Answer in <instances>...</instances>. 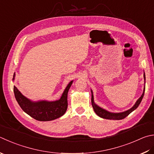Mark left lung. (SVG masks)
I'll list each match as a JSON object with an SVG mask.
<instances>
[{
    "label": "left lung",
    "mask_w": 154,
    "mask_h": 154,
    "mask_svg": "<svg viewBox=\"0 0 154 154\" xmlns=\"http://www.w3.org/2000/svg\"><path fill=\"white\" fill-rule=\"evenodd\" d=\"M143 78L145 80V84H146V75H145V72H143ZM145 89H146V86L144 85V88H143V93H142L141 97L138 98L137 100L136 101V103H135L134 105H133L131 109H129L127 111L121 112H109L106 110L104 109L103 108H101L99 106H98L97 104L94 103V96H93V92H92V91L91 90V93H92V98H91V102H92V107H93V109L94 112H96L98 116H99L100 117L103 118V119H110V120H121L123 119L124 118H125L127 117L130 113L133 112V111L137 108L138 106L140 105V104L141 103L142 99H143V97L144 96V92H145Z\"/></svg>",
    "instance_id": "8db88e82"
}]
</instances>
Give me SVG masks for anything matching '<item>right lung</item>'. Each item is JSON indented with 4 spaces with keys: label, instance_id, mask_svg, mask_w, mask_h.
Instances as JSON below:
<instances>
[{
    "label": "right lung",
    "instance_id": "right-lung-1",
    "mask_svg": "<svg viewBox=\"0 0 154 154\" xmlns=\"http://www.w3.org/2000/svg\"><path fill=\"white\" fill-rule=\"evenodd\" d=\"M14 77L15 73H14L13 80ZM72 83L73 80L68 83L60 99L54 101H33L23 95L16 86H13V91L17 103L23 111L37 121H49L56 119L65 114L68 108V91Z\"/></svg>",
    "mask_w": 154,
    "mask_h": 154
}]
</instances>
